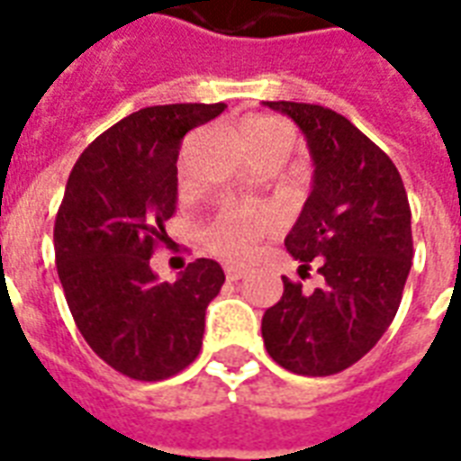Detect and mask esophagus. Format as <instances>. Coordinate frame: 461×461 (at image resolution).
Listing matches in <instances>:
<instances>
[{"label": "esophagus", "mask_w": 461, "mask_h": 461, "mask_svg": "<svg viewBox=\"0 0 461 461\" xmlns=\"http://www.w3.org/2000/svg\"><path fill=\"white\" fill-rule=\"evenodd\" d=\"M248 275V269L240 267V265H226V279L228 282H238Z\"/></svg>", "instance_id": "obj_1"}]
</instances>
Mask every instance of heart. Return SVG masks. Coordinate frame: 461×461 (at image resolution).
<instances>
[{
  "mask_svg": "<svg viewBox=\"0 0 461 461\" xmlns=\"http://www.w3.org/2000/svg\"><path fill=\"white\" fill-rule=\"evenodd\" d=\"M259 140H282L292 148V128L276 119H252L243 126V143H259ZM275 226V216L259 206L233 203L223 206L203 230V243L211 252L226 259L250 258L258 248L259 238L269 233Z\"/></svg>",
  "mask_w": 461,
  "mask_h": 461,
  "instance_id": "1",
  "label": "heart"
}]
</instances>
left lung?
<instances>
[{
	"label": "left lung",
	"instance_id": "left-lung-1",
	"mask_svg": "<svg viewBox=\"0 0 461 461\" xmlns=\"http://www.w3.org/2000/svg\"><path fill=\"white\" fill-rule=\"evenodd\" d=\"M303 131L313 189L286 250L323 284L311 294L282 276L284 294L262 316L276 365L303 376H330L375 348L399 311L413 265L406 186L391 158L342 113L318 104L265 102Z\"/></svg>",
	"mask_w": 461,
	"mask_h": 461
}]
</instances>
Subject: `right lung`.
Returning <instances> with one entry per match:
<instances>
[{"instance_id":"1","label":"right lung","mask_w":461,"mask_h":461,"mask_svg":"<svg viewBox=\"0 0 461 461\" xmlns=\"http://www.w3.org/2000/svg\"><path fill=\"white\" fill-rule=\"evenodd\" d=\"M226 104H165L131 113L86 145L55 216V267L79 333L123 376L160 382L202 349L203 318L226 275L213 259L158 282L152 252L177 209V158L192 128Z\"/></svg>"}]
</instances>
